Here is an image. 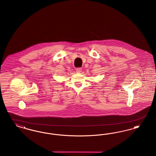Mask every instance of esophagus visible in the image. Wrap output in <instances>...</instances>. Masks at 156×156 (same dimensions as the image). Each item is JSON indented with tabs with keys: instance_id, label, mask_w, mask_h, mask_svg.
<instances>
[{
	"instance_id": "obj_1",
	"label": "esophagus",
	"mask_w": 156,
	"mask_h": 156,
	"mask_svg": "<svg viewBox=\"0 0 156 156\" xmlns=\"http://www.w3.org/2000/svg\"><path fill=\"white\" fill-rule=\"evenodd\" d=\"M76 72L77 73H81L82 72V68H77L76 69Z\"/></svg>"
}]
</instances>
